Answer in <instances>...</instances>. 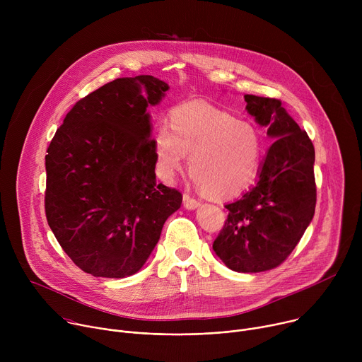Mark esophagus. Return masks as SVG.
Wrapping results in <instances>:
<instances>
[{"label":"esophagus","mask_w":362,"mask_h":362,"mask_svg":"<svg viewBox=\"0 0 362 362\" xmlns=\"http://www.w3.org/2000/svg\"><path fill=\"white\" fill-rule=\"evenodd\" d=\"M183 206L186 209H196L197 206H200V202L197 200V199H194V197H192L189 193H185L183 194Z\"/></svg>","instance_id":"esophagus-1"}]
</instances>
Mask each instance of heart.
I'll use <instances>...</instances> for the list:
<instances>
[{"mask_svg":"<svg viewBox=\"0 0 362 362\" xmlns=\"http://www.w3.org/2000/svg\"><path fill=\"white\" fill-rule=\"evenodd\" d=\"M169 123L153 137L156 173L163 182L183 169L186 154L194 182L212 197H232L255 180L264 146L252 123L203 101L175 107Z\"/></svg>","mask_w":362,"mask_h":362,"instance_id":"1","label":"heart"}]
</instances>
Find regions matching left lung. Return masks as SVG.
Masks as SVG:
<instances>
[{"mask_svg": "<svg viewBox=\"0 0 362 362\" xmlns=\"http://www.w3.org/2000/svg\"><path fill=\"white\" fill-rule=\"evenodd\" d=\"M246 110L268 127L274 143L257 172L256 185L225 208L228 219L214 250L235 272L279 267L300 240L315 214V150L281 100L245 94Z\"/></svg>", "mask_w": 362, "mask_h": 362, "instance_id": "left-lung-1", "label": "left lung"}]
</instances>
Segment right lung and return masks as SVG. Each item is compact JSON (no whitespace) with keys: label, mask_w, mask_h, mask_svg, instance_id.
<instances>
[{"label":"right lung","mask_w":362,"mask_h":362,"mask_svg":"<svg viewBox=\"0 0 362 362\" xmlns=\"http://www.w3.org/2000/svg\"><path fill=\"white\" fill-rule=\"evenodd\" d=\"M169 86L123 77L78 100L45 154V216L63 250L97 278L146 264L182 193L156 182L148 106Z\"/></svg>","instance_id":"1"}]
</instances>
